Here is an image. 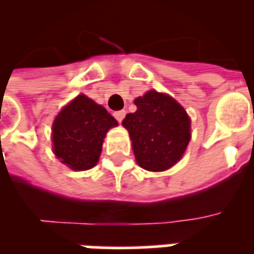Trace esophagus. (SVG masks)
<instances>
[{"instance_id":"esophagus-1","label":"esophagus","mask_w":254,"mask_h":254,"mask_svg":"<svg viewBox=\"0 0 254 254\" xmlns=\"http://www.w3.org/2000/svg\"><path fill=\"white\" fill-rule=\"evenodd\" d=\"M125 114H127V111L125 110H120V111H116L114 113V117H116V120L118 122H121L124 118H125Z\"/></svg>"}]
</instances>
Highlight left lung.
Instances as JSON below:
<instances>
[{"label":"left lung","mask_w":254,"mask_h":254,"mask_svg":"<svg viewBox=\"0 0 254 254\" xmlns=\"http://www.w3.org/2000/svg\"><path fill=\"white\" fill-rule=\"evenodd\" d=\"M137 110L122 121L140 167L165 171L181 159L190 141V118L170 95L148 91L134 99Z\"/></svg>","instance_id":"left-lung-1"}]
</instances>
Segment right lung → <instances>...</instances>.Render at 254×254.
Masks as SVG:
<instances>
[{
  "instance_id": "obj_1",
  "label": "right lung",
  "mask_w": 254,
  "mask_h": 254,
  "mask_svg": "<svg viewBox=\"0 0 254 254\" xmlns=\"http://www.w3.org/2000/svg\"><path fill=\"white\" fill-rule=\"evenodd\" d=\"M117 125L103 106L78 95L53 122V151L72 170H89L99 160L106 133Z\"/></svg>"
}]
</instances>
